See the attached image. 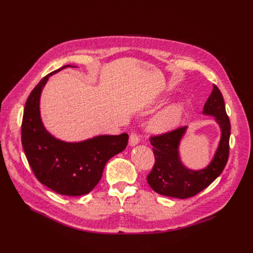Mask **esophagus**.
Instances as JSON below:
<instances>
[{
	"mask_svg": "<svg viewBox=\"0 0 253 253\" xmlns=\"http://www.w3.org/2000/svg\"><path fill=\"white\" fill-rule=\"evenodd\" d=\"M139 142V136L137 134V132L133 131L132 133L130 134V138H129V144L131 147H133V145L137 144Z\"/></svg>",
	"mask_w": 253,
	"mask_h": 253,
	"instance_id": "1",
	"label": "esophagus"
}]
</instances>
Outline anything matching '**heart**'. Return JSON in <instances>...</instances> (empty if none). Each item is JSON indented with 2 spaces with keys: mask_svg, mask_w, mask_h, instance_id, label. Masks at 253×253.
<instances>
[{
  "mask_svg": "<svg viewBox=\"0 0 253 253\" xmlns=\"http://www.w3.org/2000/svg\"><path fill=\"white\" fill-rule=\"evenodd\" d=\"M183 106L181 104H172L159 112L151 122V126L156 131H166L175 127L182 117Z\"/></svg>",
  "mask_w": 253,
  "mask_h": 253,
  "instance_id": "b5f03b06",
  "label": "heart"
}]
</instances>
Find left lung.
<instances>
[{
    "label": "left lung",
    "instance_id": "left-lung-1",
    "mask_svg": "<svg viewBox=\"0 0 253 253\" xmlns=\"http://www.w3.org/2000/svg\"><path fill=\"white\" fill-rule=\"evenodd\" d=\"M203 114L213 116L221 130L217 151L205 169L191 170L180 162L178 147L187 126L150 137L155 164L147 180L156 193L178 199L194 197L213 182L227 165L230 154L231 123L225 112L222 94L216 85H213V90L204 105Z\"/></svg>",
    "mask_w": 253,
    "mask_h": 253
}]
</instances>
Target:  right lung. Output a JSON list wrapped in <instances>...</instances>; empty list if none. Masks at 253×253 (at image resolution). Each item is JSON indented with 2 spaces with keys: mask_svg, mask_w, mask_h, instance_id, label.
Returning <instances> with one entry per match:
<instances>
[{
  "mask_svg": "<svg viewBox=\"0 0 253 253\" xmlns=\"http://www.w3.org/2000/svg\"><path fill=\"white\" fill-rule=\"evenodd\" d=\"M45 76L25 102L21 142L37 179L59 195L82 196L99 182L104 166L112 157L125 150L128 134L99 135L80 142L56 139L45 129L40 116V96L49 77Z\"/></svg>",
  "mask_w": 253,
  "mask_h": 253,
  "instance_id": "right-lung-1",
  "label": "right lung"
}]
</instances>
